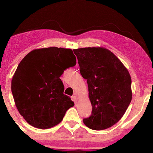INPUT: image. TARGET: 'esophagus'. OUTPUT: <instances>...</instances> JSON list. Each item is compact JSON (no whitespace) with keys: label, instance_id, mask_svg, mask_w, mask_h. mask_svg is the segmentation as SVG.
Returning a JSON list of instances; mask_svg holds the SVG:
<instances>
[{"label":"esophagus","instance_id":"34e87169","mask_svg":"<svg viewBox=\"0 0 153 153\" xmlns=\"http://www.w3.org/2000/svg\"><path fill=\"white\" fill-rule=\"evenodd\" d=\"M71 99H72V100H73V101H74L75 103H76L77 101V97L76 95L72 96V97H71Z\"/></svg>","mask_w":153,"mask_h":153}]
</instances>
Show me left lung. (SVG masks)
I'll return each instance as SVG.
<instances>
[{"mask_svg":"<svg viewBox=\"0 0 153 153\" xmlns=\"http://www.w3.org/2000/svg\"><path fill=\"white\" fill-rule=\"evenodd\" d=\"M80 74L87 79L92 114L83 120L94 130L107 129L120 120L132 98L130 75L114 54L103 47L74 49Z\"/></svg>","mask_w":153,"mask_h":153,"instance_id":"1","label":"left lung"}]
</instances>
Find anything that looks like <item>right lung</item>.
<instances>
[{"label": "right lung", "instance_id": "1", "mask_svg": "<svg viewBox=\"0 0 153 153\" xmlns=\"http://www.w3.org/2000/svg\"><path fill=\"white\" fill-rule=\"evenodd\" d=\"M76 64L71 49L48 47L30 52L13 76L11 91L20 115L35 128L48 129L63 120L74 102L63 94L60 77Z\"/></svg>", "mask_w": 153, "mask_h": 153}]
</instances>
